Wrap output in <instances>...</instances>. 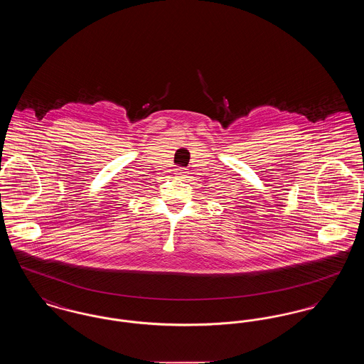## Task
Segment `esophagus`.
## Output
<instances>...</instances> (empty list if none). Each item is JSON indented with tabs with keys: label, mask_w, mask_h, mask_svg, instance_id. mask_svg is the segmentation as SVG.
<instances>
[{
	"label": "esophagus",
	"mask_w": 364,
	"mask_h": 364,
	"mask_svg": "<svg viewBox=\"0 0 364 364\" xmlns=\"http://www.w3.org/2000/svg\"><path fill=\"white\" fill-rule=\"evenodd\" d=\"M174 173L177 174L178 177H184L188 172L186 171V168H176V169H174Z\"/></svg>",
	"instance_id": "34e87169"
}]
</instances>
